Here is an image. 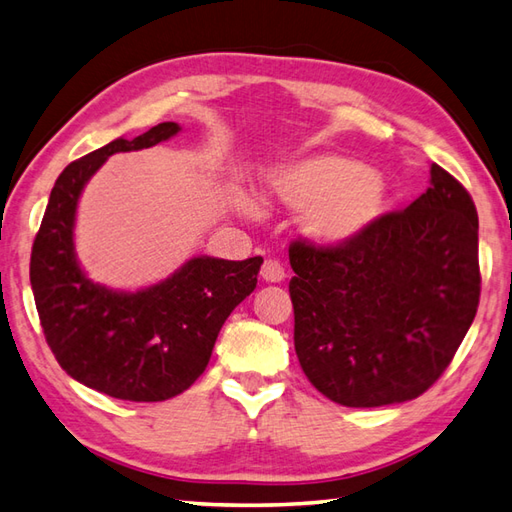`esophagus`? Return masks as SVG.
I'll use <instances>...</instances> for the list:
<instances>
[{"mask_svg":"<svg viewBox=\"0 0 512 512\" xmlns=\"http://www.w3.org/2000/svg\"><path fill=\"white\" fill-rule=\"evenodd\" d=\"M262 277L264 281H270V284H277V281L286 277V270L281 266V262H277V259H266L262 266Z\"/></svg>","mask_w":512,"mask_h":512,"instance_id":"obj_1","label":"esophagus"}]
</instances>
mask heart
Returning <instances> with one entry per match:
<instances>
[{
	"instance_id": "b5f03b06",
	"label": "heart",
	"mask_w": 512,
	"mask_h": 512,
	"mask_svg": "<svg viewBox=\"0 0 512 512\" xmlns=\"http://www.w3.org/2000/svg\"><path fill=\"white\" fill-rule=\"evenodd\" d=\"M266 189L277 200L301 209L299 224L312 242H352L383 211L387 187L376 169L336 154L308 156L268 173Z\"/></svg>"
}]
</instances>
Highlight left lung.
<instances>
[{
    "label": "left lung",
    "mask_w": 512,
    "mask_h": 512,
    "mask_svg": "<svg viewBox=\"0 0 512 512\" xmlns=\"http://www.w3.org/2000/svg\"><path fill=\"white\" fill-rule=\"evenodd\" d=\"M295 350L303 374L343 407L424 394L453 361L480 303L477 211L449 171L405 211L352 242L288 248Z\"/></svg>",
    "instance_id": "1"
}]
</instances>
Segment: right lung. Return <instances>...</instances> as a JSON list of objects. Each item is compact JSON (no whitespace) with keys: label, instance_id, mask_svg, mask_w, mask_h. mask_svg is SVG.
<instances>
[{"label":"right lung","instance_id":"1","mask_svg":"<svg viewBox=\"0 0 512 512\" xmlns=\"http://www.w3.org/2000/svg\"><path fill=\"white\" fill-rule=\"evenodd\" d=\"M180 132L160 123L134 140L70 162L50 193L30 255V286L43 336L59 365L85 387L118 400L160 402L189 389L209 365L228 314L257 286L262 257H193L138 292L92 284L76 264L74 213L92 173L118 151L154 147Z\"/></svg>","mask_w":512,"mask_h":512}]
</instances>
